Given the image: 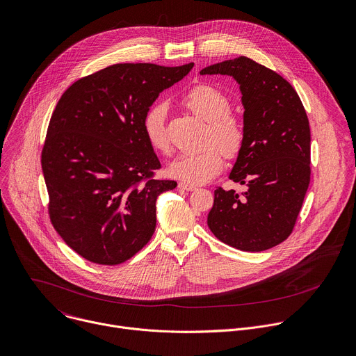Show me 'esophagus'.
<instances>
[{
	"mask_svg": "<svg viewBox=\"0 0 356 356\" xmlns=\"http://www.w3.org/2000/svg\"><path fill=\"white\" fill-rule=\"evenodd\" d=\"M179 188L186 190V191H194L195 186H191V184H187V183H179Z\"/></svg>",
	"mask_w": 356,
	"mask_h": 356,
	"instance_id": "esophagus-1",
	"label": "esophagus"
}]
</instances>
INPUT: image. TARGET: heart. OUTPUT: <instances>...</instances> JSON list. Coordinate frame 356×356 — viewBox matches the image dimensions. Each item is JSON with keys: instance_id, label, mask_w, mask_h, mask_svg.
I'll return each mask as SVG.
<instances>
[{"instance_id": "b5f03b06", "label": "heart", "mask_w": 356, "mask_h": 356, "mask_svg": "<svg viewBox=\"0 0 356 356\" xmlns=\"http://www.w3.org/2000/svg\"><path fill=\"white\" fill-rule=\"evenodd\" d=\"M181 102L191 113L207 122L201 141L204 148L198 152L177 155L168 172L187 184H204L219 175L223 168V156L227 159L239 156L245 144V124L241 115L229 110L227 95L213 85L201 83L191 88ZM166 113L168 104L158 102L147 110L143 118V130L148 144L161 154L170 152Z\"/></svg>"}]
</instances>
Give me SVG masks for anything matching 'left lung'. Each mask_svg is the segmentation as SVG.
Instances as JSON below:
<instances>
[{
    "label": "left lung",
    "mask_w": 356,
    "mask_h": 356,
    "mask_svg": "<svg viewBox=\"0 0 356 356\" xmlns=\"http://www.w3.org/2000/svg\"><path fill=\"white\" fill-rule=\"evenodd\" d=\"M201 75H230L241 85L245 144L229 179L246 184L215 190L208 226L243 252L268 250L289 238L310 183V127L293 86L275 71L238 57L209 65Z\"/></svg>",
    "instance_id": "8db88e82"
}]
</instances>
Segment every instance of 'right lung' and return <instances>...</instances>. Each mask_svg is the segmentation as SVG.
Returning <instances> with one entry per match:
<instances>
[{
	"label": "right lung",
	"instance_id": "right-lung-1",
	"mask_svg": "<svg viewBox=\"0 0 356 356\" xmlns=\"http://www.w3.org/2000/svg\"><path fill=\"white\" fill-rule=\"evenodd\" d=\"M193 65L114 64L78 79L60 97L42 151L49 216L85 260L122 264L151 241L156 198L177 183L155 177L161 162L143 118Z\"/></svg>",
	"mask_w": 356,
	"mask_h": 356
}]
</instances>
